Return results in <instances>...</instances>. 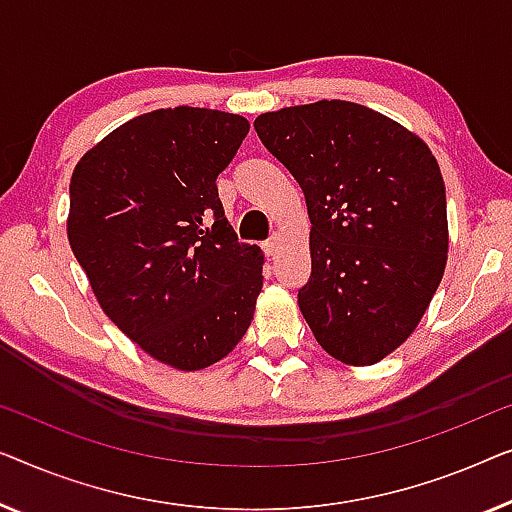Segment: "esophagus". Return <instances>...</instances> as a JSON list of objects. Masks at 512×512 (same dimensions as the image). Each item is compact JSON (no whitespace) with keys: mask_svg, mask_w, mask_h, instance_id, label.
I'll return each mask as SVG.
<instances>
[{"mask_svg":"<svg viewBox=\"0 0 512 512\" xmlns=\"http://www.w3.org/2000/svg\"><path fill=\"white\" fill-rule=\"evenodd\" d=\"M278 246H280V236H278V234H273L269 241H264V250H266V255H273V253H276Z\"/></svg>","mask_w":512,"mask_h":512,"instance_id":"34e87169","label":"esophagus"}]
</instances>
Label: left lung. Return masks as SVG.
I'll use <instances>...</instances> for the list:
<instances>
[{"mask_svg": "<svg viewBox=\"0 0 512 512\" xmlns=\"http://www.w3.org/2000/svg\"><path fill=\"white\" fill-rule=\"evenodd\" d=\"M306 197L311 278L299 308L338 362L371 366L420 325L448 262L445 185L420 136L343 99L255 120Z\"/></svg>", "mask_w": 512, "mask_h": 512, "instance_id": "left-lung-1", "label": "left lung"}]
</instances>
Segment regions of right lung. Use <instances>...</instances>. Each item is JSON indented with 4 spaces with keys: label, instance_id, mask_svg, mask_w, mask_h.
I'll return each instance as SVG.
<instances>
[{
    "label": "right lung",
    "instance_id": "add662e5",
    "mask_svg": "<svg viewBox=\"0 0 512 512\" xmlns=\"http://www.w3.org/2000/svg\"><path fill=\"white\" fill-rule=\"evenodd\" d=\"M248 129L236 113L150 111L104 136L71 176L69 246L99 306L178 371L227 357L262 292V250L236 239L215 185Z\"/></svg>",
    "mask_w": 512,
    "mask_h": 512
}]
</instances>
